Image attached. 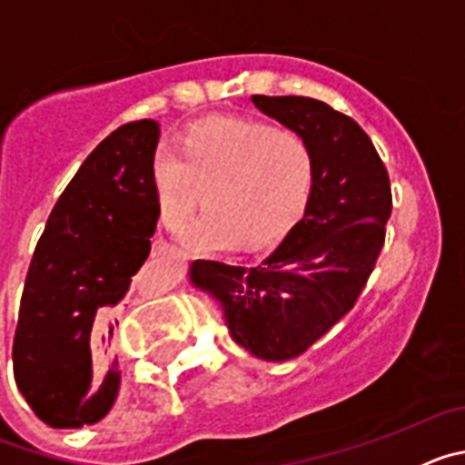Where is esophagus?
Segmentation results:
<instances>
[{"mask_svg":"<svg viewBox=\"0 0 465 465\" xmlns=\"http://www.w3.org/2000/svg\"><path fill=\"white\" fill-rule=\"evenodd\" d=\"M172 252H176V246L167 244V242L163 240V237H158V240L153 242V253H155V256H165V253H172Z\"/></svg>","mask_w":465,"mask_h":465,"instance_id":"1","label":"esophagus"}]
</instances>
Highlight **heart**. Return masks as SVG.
<instances>
[{"label":"heart","mask_w":465,"mask_h":465,"mask_svg":"<svg viewBox=\"0 0 465 465\" xmlns=\"http://www.w3.org/2000/svg\"><path fill=\"white\" fill-rule=\"evenodd\" d=\"M153 155L155 204L167 228H182L207 191V212L186 230L200 252L261 246L282 237L302 216L316 179L307 139L268 123H200L179 143Z\"/></svg>","instance_id":"b5f03b06"}]
</instances>
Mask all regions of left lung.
Wrapping results in <instances>:
<instances>
[{
    "instance_id": "obj_1",
    "label": "left lung",
    "mask_w": 465,
    "mask_h": 465,
    "mask_svg": "<svg viewBox=\"0 0 465 465\" xmlns=\"http://www.w3.org/2000/svg\"><path fill=\"white\" fill-rule=\"evenodd\" d=\"M252 102L314 151L305 216L258 265L195 261L191 282L219 300L240 347L262 361H289L356 305L384 246L391 183L354 118L295 94H253Z\"/></svg>"
}]
</instances>
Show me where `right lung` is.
<instances>
[{
    "mask_svg": "<svg viewBox=\"0 0 465 465\" xmlns=\"http://www.w3.org/2000/svg\"><path fill=\"white\" fill-rule=\"evenodd\" d=\"M158 137V123L143 118L102 139L36 242L14 375L27 405L53 429L100 421L121 389L114 316L151 253L160 216L151 179Z\"/></svg>",
    "mask_w": 465,
    "mask_h": 465,
    "instance_id": "1",
    "label": "right lung"
}]
</instances>
